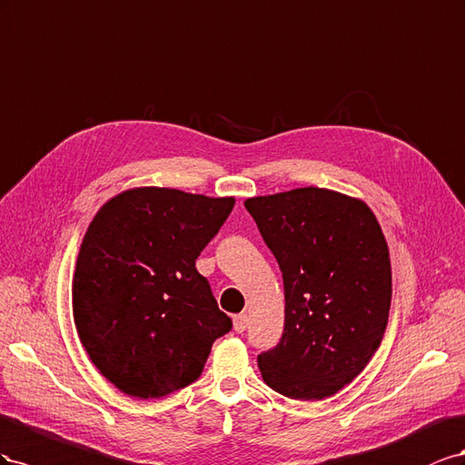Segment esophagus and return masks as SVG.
Listing matches in <instances>:
<instances>
[{"instance_id": "1", "label": "esophagus", "mask_w": 465, "mask_h": 465, "mask_svg": "<svg viewBox=\"0 0 465 465\" xmlns=\"http://www.w3.org/2000/svg\"><path fill=\"white\" fill-rule=\"evenodd\" d=\"M247 313H240V315H233V329L235 333H243L247 329Z\"/></svg>"}]
</instances>
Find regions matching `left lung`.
<instances>
[{
    "instance_id": "obj_1",
    "label": "left lung",
    "mask_w": 465,
    "mask_h": 465,
    "mask_svg": "<svg viewBox=\"0 0 465 465\" xmlns=\"http://www.w3.org/2000/svg\"><path fill=\"white\" fill-rule=\"evenodd\" d=\"M282 272L284 333L257 358L292 400H325L362 372L391 306L386 237L364 203L306 187L245 201Z\"/></svg>"
}]
</instances>
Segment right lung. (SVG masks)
Instances as JSON below:
<instances>
[{
	"instance_id": "add662e5",
	"label": "right lung",
	"mask_w": 465,
	"mask_h": 465,
	"mask_svg": "<svg viewBox=\"0 0 465 465\" xmlns=\"http://www.w3.org/2000/svg\"><path fill=\"white\" fill-rule=\"evenodd\" d=\"M235 201L143 187L93 218L74 274V322L91 362L114 386L157 400L203 374L212 342L230 333L194 261Z\"/></svg>"
}]
</instances>
